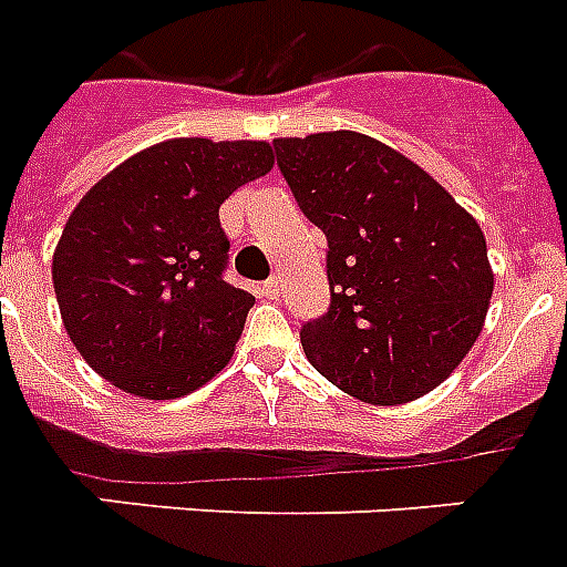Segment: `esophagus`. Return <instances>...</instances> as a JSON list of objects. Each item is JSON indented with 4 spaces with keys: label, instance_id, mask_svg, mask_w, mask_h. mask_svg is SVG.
Here are the masks:
<instances>
[{
    "label": "esophagus",
    "instance_id": "obj_1",
    "mask_svg": "<svg viewBox=\"0 0 567 567\" xmlns=\"http://www.w3.org/2000/svg\"><path fill=\"white\" fill-rule=\"evenodd\" d=\"M282 288H279V279H268V282L259 288V297L261 299H279Z\"/></svg>",
    "mask_w": 567,
    "mask_h": 567
}]
</instances>
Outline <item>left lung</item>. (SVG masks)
<instances>
[{
	"instance_id": "8db88e82",
	"label": "left lung",
	"mask_w": 567,
	"mask_h": 567,
	"mask_svg": "<svg viewBox=\"0 0 567 567\" xmlns=\"http://www.w3.org/2000/svg\"><path fill=\"white\" fill-rule=\"evenodd\" d=\"M329 241L331 308L302 326L320 375L367 404L440 388L481 338L495 274L483 229L425 168L358 131L274 140Z\"/></svg>"
}]
</instances>
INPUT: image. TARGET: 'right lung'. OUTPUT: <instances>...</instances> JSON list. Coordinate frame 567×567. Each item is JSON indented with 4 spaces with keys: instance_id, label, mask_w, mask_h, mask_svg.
<instances>
[{
    "instance_id": "1",
    "label": "right lung",
    "mask_w": 567,
    "mask_h": 567,
    "mask_svg": "<svg viewBox=\"0 0 567 567\" xmlns=\"http://www.w3.org/2000/svg\"><path fill=\"white\" fill-rule=\"evenodd\" d=\"M274 145L179 136L133 154L69 215L52 256L60 320L92 370L140 399H179L229 363L256 297L224 282L218 220L274 168Z\"/></svg>"
}]
</instances>
